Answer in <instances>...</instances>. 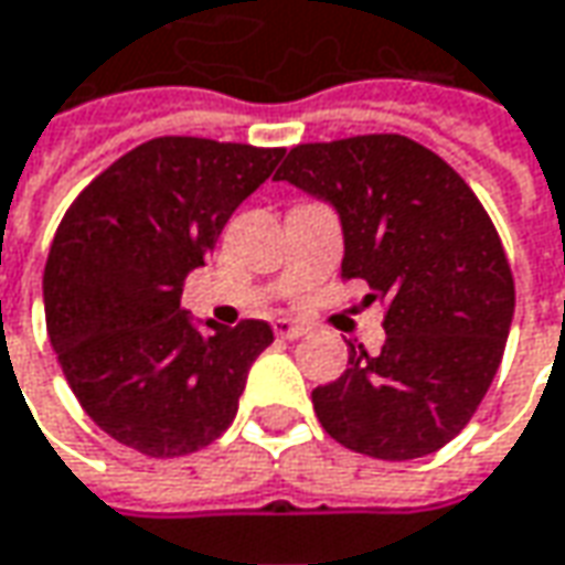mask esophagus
Segmentation results:
<instances>
[{
	"mask_svg": "<svg viewBox=\"0 0 565 565\" xmlns=\"http://www.w3.org/2000/svg\"><path fill=\"white\" fill-rule=\"evenodd\" d=\"M275 333H278L281 340H299V337H306V328L297 324V321H290V318H278V321H275Z\"/></svg>",
	"mask_w": 565,
	"mask_h": 565,
	"instance_id": "34e87169",
	"label": "esophagus"
}]
</instances>
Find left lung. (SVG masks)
<instances>
[{"mask_svg":"<svg viewBox=\"0 0 565 565\" xmlns=\"http://www.w3.org/2000/svg\"><path fill=\"white\" fill-rule=\"evenodd\" d=\"M331 203L343 275L386 302L380 355L312 390L321 427L380 460L451 443L479 408L513 321V275L492 218L439 153L405 136L297 145L275 175Z\"/></svg>","mask_w":565,"mask_h":565,"instance_id":"8db88e82","label":"left lung"}]
</instances>
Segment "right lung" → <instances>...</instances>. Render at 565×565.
<instances>
[{
  "label": "right lung",
  "instance_id": "right-lung-1",
  "mask_svg": "<svg viewBox=\"0 0 565 565\" xmlns=\"http://www.w3.org/2000/svg\"><path fill=\"white\" fill-rule=\"evenodd\" d=\"M281 148L167 136L107 167L57 225L42 302L73 395L110 439L179 458L232 427L266 321L222 328L182 309L225 222Z\"/></svg>",
  "mask_w": 565,
  "mask_h": 565
}]
</instances>
